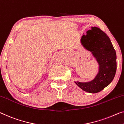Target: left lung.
Returning a JSON list of instances; mask_svg holds the SVG:
<instances>
[{
    "mask_svg": "<svg viewBox=\"0 0 124 124\" xmlns=\"http://www.w3.org/2000/svg\"><path fill=\"white\" fill-rule=\"evenodd\" d=\"M81 43L91 52L99 65L95 78L89 82H75L84 91L95 93L108 86L115 77L116 71V51L108 37L99 28L92 27L81 38Z\"/></svg>",
    "mask_w": 124,
    "mask_h": 124,
    "instance_id": "1",
    "label": "left lung"
}]
</instances>
